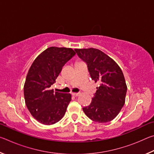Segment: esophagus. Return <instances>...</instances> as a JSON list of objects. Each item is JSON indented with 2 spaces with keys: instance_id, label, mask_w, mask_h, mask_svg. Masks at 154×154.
Here are the masks:
<instances>
[{
  "instance_id": "obj_1",
  "label": "esophagus",
  "mask_w": 154,
  "mask_h": 154,
  "mask_svg": "<svg viewBox=\"0 0 154 154\" xmlns=\"http://www.w3.org/2000/svg\"><path fill=\"white\" fill-rule=\"evenodd\" d=\"M72 95L74 96H78L79 95V93H72Z\"/></svg>"
}]
</instances>
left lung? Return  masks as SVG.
Listing matches in <instances>:
<instances>
[{
    "label": "left lung",
    "instance_id": "obj_1",
    "mask_svg": "<svg viewBox=\"0 0 154 154\" xmlns=\"http://www.w3.org/2000/svg\"><path fill=\"white\" fill-rule=\"evenodd\" d=\"M87 65L92 79L99 82L89 106L83 108L92 121L105 123L118 116L125 103L127 86L123 72L113 60L97 49H75Z\"/></svg>",
    "mask_w": 154,
    "mask_h": 154
}]
</instances>
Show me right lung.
<instances>
[{"mask_svg":"<svg viewBox=\"0 0 154 154\" xmlns=\"http://www.w3.org/2000/svg\"><path fill=\"white\" fill-rule=\"evenodd\" d=\"M75 55L71 48L51 47L31 65L24 87L25 102L31 115L41 124H54L64 116L71 95L54 92L50 87L64 65Z\"/></svg>","mask_w":154,"mask_h":154,"instance_id":"1","label":"right lung"}]
</instances>
